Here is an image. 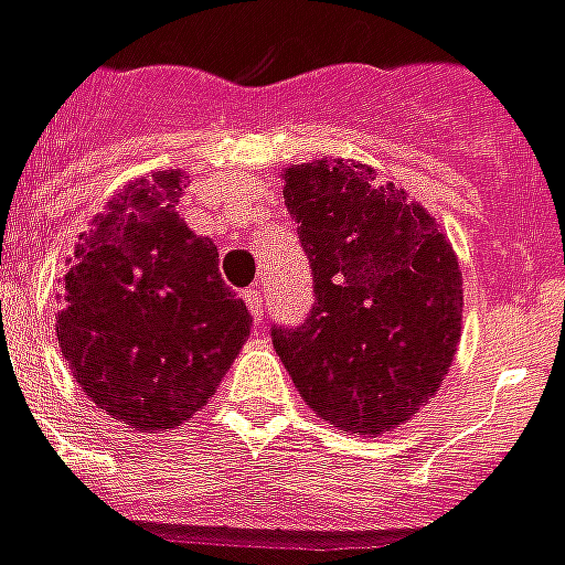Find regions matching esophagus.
Segmentation results:
<instances>
[{"label":"esophagus","instance_id":"obj_1","mask_svg":"<svg viewBox=\"0 0 565 565\" xmlns=\"http://www.w3.org/2000/svg\"><path fill=\"white\" fill-rule=\"evenodd\" d=\"M244 303H247V309H250L253 321L262 323V288L259 286H250L244 288Z\"/></svg>","mask_w":565,"mask_h":565}]
</instances>
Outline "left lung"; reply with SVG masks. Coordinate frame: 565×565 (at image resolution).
Segmentation results:
<instances>
[{
    "label": "left lung",
    "mask_w": 565,
    "mask_h": 565,
    "mask_svg": "<svg viewBox=\"0 0 565 565\" xmlns=\"http://www.w3.org/2000/svg\"><path fill=\"white\" fill-rule=\"evenodd\" d=\"M282 179L315 306L300 327L270 330L274 348L318 418L380 436L448 377L462 330L460 262L436 217L369 164L318 159Z\"/></svg>",
    "instance_id": "obj_1"
}]
</instances>
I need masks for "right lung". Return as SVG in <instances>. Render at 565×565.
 I'll return each mask as SVG.
<instances>
[{"label": "right lung", "mask_w": 565, "mask_h": 565, "mask_svg": "<svg viewBox=\"0 0 565 565\" xmlns=\"http://www.w3.org/2000/svg\"><path fill=\"white\" fill-rule=\"evenodd\" d=\"M182 194L179 170L135 179L90 221L61 277V356L82 392L135 430L200 413L253 327L212 238L179 217Z\"/></svg>", "instance_id": "obj_1"}]
</instances>
